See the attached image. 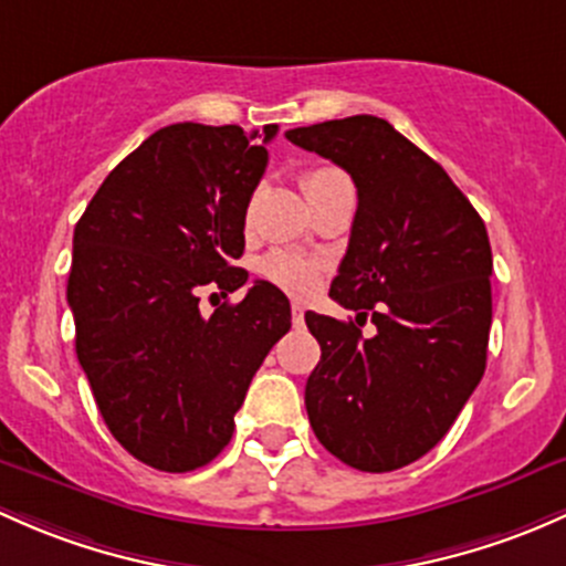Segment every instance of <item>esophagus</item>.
<instances>
[{
	"label": "esophagus",
	"instance_id": "1",
	"mask_svg": "<svg viewBox=\"0 0 566 566\" xmlns=\"http://www.w3.org/2000/svg\"><path fill=\"white\" fill-rule=\"evenodd\" d=\"M290 308H293V323L295 325H303V306H301V303H293V306H290Z\"/></svg>",
	"mask_w": 566,
	"mask_h": 566
}]
</instances>
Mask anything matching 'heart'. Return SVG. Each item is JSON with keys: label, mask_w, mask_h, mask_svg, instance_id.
<instances>
[{"label": "heart", "mask_w": 566, "mask_h": 566, "mask_svg": "<svg viewBox=\"0 0 566 566\" xmlns=\"http://www.w3.org/2000/svg\"><path fill=\"white\" fill-rule=\"evenodd\" d=\"M301 184L306 198L312 200L319 192H325V189L336 187V184H349V178L338 168H333V165H319V168L306 170L301 176ZM319 271H323V265L317 260L303 258V254L295 252H271L260 260V273H263L268 282H273L276 287L287 290L293 295L312 293L319 282Z\"/></svg>", "instance_id": "1"}]
</instances>
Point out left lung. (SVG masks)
Here are the masks:
<instances>
[{"label":"left lung","mask_w":566,"mask_h":566,"mask_svg":"<svg viewBox=\"0 0 566 566\" xmlns=\"http://www.w3.org/2000/svg\"><path fill=\"white\" fill-rule=\"evenodd\" d=\"M358 187L349 247L331 298L358 317L306 312L323 358L306 412L323 448L360 472L426 455L485 371L491 243L485 222L426 151L377 116L290 129ZM371 318L374 337L359 328Z\"/></svg>","instance_id":"left-lung-1"}]
</instances>
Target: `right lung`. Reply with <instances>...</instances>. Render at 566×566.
I'll list each match as a JSON object with an SVG mask.
<instances>
[{"instance_id": "right-lung-1", "label": "right lung", "mask_w": 566, "mask_h": 566, "mask_svg": "<svg viewBox=\"0 0 566 566\" xmlns=\"http://www.w3.org/2000/svg\"><path fill=\"white\" fill-rule=\"evenodd\" d=\"M276 129L265 124V139L235 124L157 129L75 224V353L116 442L159 472L222 453L254 371L290 331L287 295L268 282L200 312L208 290L228 298L247 284L233 260Z\"/></svg>"}]
</instances>
